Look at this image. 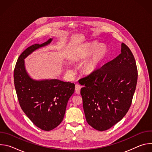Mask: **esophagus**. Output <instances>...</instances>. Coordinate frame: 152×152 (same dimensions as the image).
<instances>
[{
    "label": "esophagus",
    "mask_w": 152,
    "mask_h": 152,
    "mask_svg": "<svg viewBox=\"0 0 152 152\" xmlns=\"http://www.w3.org/2000/svg\"><path fill=\"white\" fill-rule=\"evenodd\" d=\"M80 88H81V86L80 85H78V84L76 85V86H75V92L77 94H80Z\"/></svg>",
    "instance_id": "34e87169"
}]
</instances>
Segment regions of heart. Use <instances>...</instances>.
<instances>
[{"mask_svg": "<svg viewBox=\"0 0 152 152\" xmlns=\"http://www.w3.org/2000/svg\"><path fill=\"white\" fill-rule=\"evenodd\" d=\"M108 52L107 48L104 45H99L97 42L86 45L79 49L75 56V60H80L92 55L83 63L82 70L86 75H91L95 73L100 67L101 65L107 56ZM69 72L71 74L74 70L69 67Z\"/></svg>", "mask_w": 152, "mask_h": 152, "instance_id": "b5f03b06", "label": "heart"}]
</instances>
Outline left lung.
I'll list each match as a JSON object with an SVG mask.
<instances>
[{
    "label": "left lung",
    "instance_id": "8db88e82",
    "mask_svg": "<svg viewBox=\"0 0 152 152\" xmlns=\"http://www.w3.org/2000/svg\"><path fill=\"white\" fill-rule=\"evenodd\" d=\"M138 70L130 49L121 43V53L95 73L80 79L86 120L99 131L120 121L131 107L136 89Z\"/></svg>",
    "mask_w": 152,
    "mask_h": 152
}]
</instances>
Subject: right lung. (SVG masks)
<instances>
[{
  "instance_id": "1",
  "label": "right lung",
  "mask_w": 152,
  "mask_h": 152,
  "mask_svg": "<svg viewBox=\"0 0 152 152\" xmlns=\"http://www.w3.org/2000/svg\"><path fill=\"white\" fill-rule=\"evenodd\" d=\"M52 41L50 38L42 44L28 48L18 57L14 71L15 88L21 108L36 126L46 131H51L62 122L75 88L73 83L56 79L34 80L26 72L24 59Z\"/></svg>"
}]
</instances>
